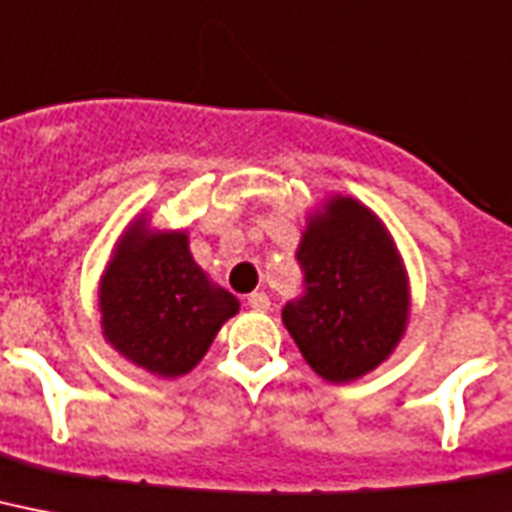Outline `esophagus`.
<instances>
[{"label":"esophagus","mask_w":512,"mask_h":512,"mask_svg":"<svg viewBox=\"0 0 512 512\" xmlns=\"http://www.w3.org/2000/svg\"><path fill=\"white\" fill-rule=\"evenodd\" d=\"M247 305L252 307V310H268L270 299H268V294H265V292H252L247 297Z\"/></svg>","instance_id":"1"}]
</instances>
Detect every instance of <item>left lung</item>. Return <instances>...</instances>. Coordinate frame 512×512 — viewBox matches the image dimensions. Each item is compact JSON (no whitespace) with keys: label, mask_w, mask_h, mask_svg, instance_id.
Segmentation results:
<instances>
[{"label":"left lung","mask_w":512,"mask_h":512,"mask_svg":"<svg viewBox=\"0 0 512 512\" xmlns=\"http://www.w3.org/2000/svg\"><path fill=\"white\" fill-rule=\"evenodd\" d=\"M302 292L284 326L318 376L342 384L373 371L400 342L407 284L381 220L350 197L331 199L297 249Z\"/></svg>","instance_id":"1"}]
</instances>
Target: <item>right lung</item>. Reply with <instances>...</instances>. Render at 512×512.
I'll list each match as a JSON object with an SVG mask.
<instances>
[{
	"label": "right lung",
	"instance_id": "obj_1",
	"mask_svg": "<svg viewBox=\"0 0 512 512\" xmlns=\"http://www.w3.org/2000/svg\"><path fill=\"white\" fill-rule=\"evenodd\" d=\"M107 342L162 378L181 376L202 360L239 302L207 281L191 260L186 234L123 236L99 286Z\"/></svg>",
	"mask_w": 512,
	"mask_h": 512
}]
</instances>
